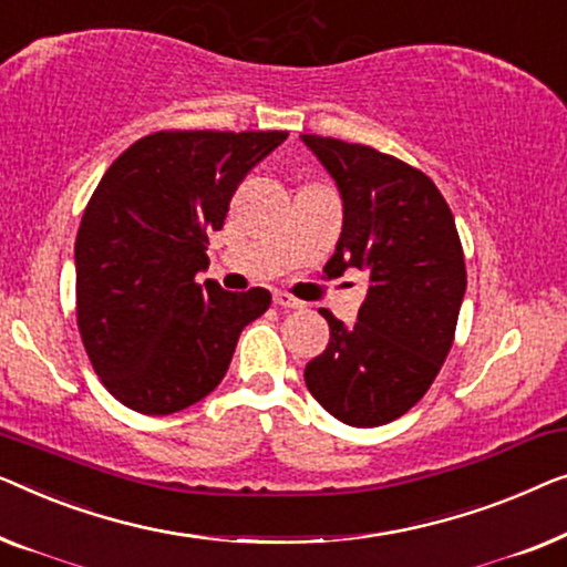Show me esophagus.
Returning <instances> with one entry per match:
<instances>
[{"mask_svg": "<svg viewBox=\"0 0 567 567\" xmlns=\"http://www.w3.org/2000/svg\"><path fill=\"white\" fill-rule=\"evenodd\" d=\"M275 306H280V308H302V302L298 298H292L290 292H275Z\"/></svg>", "mask_w": 567, "mask_h": 567, "instance_id": "1", "label": "esophagus"}]
</instances>
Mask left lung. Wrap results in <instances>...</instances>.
<instances>
[{
  "label": "left lung",
  "instance_id": "left-lung-1",
  "mask_svg": "<svg viewBox=\"0 0 567 567\" xmlns=\"http://www.w3.org/2000/svg\"><path fill=\"white\" fill-rule=\"evenodd\" d=\"M337 182L344 226L326 275H367L354 326L329 310L331 339L306 364L310 395L349 426L413 409L452 349L467 272L454 215L424 172L362 143L300 135Z\"/></svg>",
  "mask_w": 567,
  "mask_h": 567
}]
</instances>
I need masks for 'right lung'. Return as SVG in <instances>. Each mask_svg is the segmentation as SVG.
Segmentation results:
<instances>
[{"mask_svg":"<svg viewBox=\"0 0 567 567\" xmlns=\"http://www.w3.org/2000/svg\"><path fill=\"white\" fill-rule=\"evenodd\" d=\"M285 131H158L115 158L86 203L74 244L76 323L102 385L127 409L166 416L226 374L244 326L272 302L228 292L205 272L246 174Z\"/></svg>","mask_w":567,"mask_h":567,"instance_id":"add662e5","label":"right lung"}]
</instances>
